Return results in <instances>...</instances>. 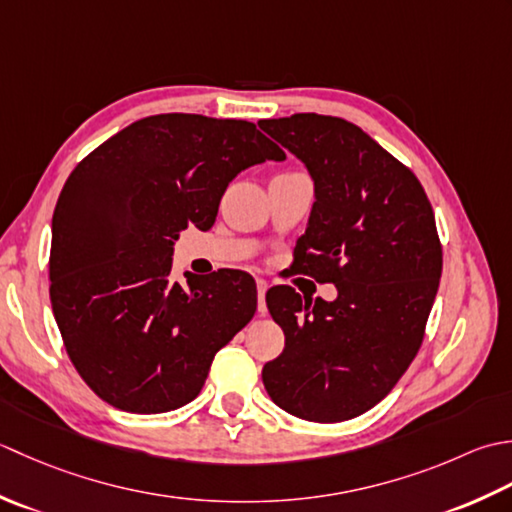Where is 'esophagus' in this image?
Wrapping results in <instances>:
<instances>
[{
    "instance_id": "obj_1",
    "label": "esophagus",
    "mask_w": 512,
    "mask_h": 512,
    "mask_svg": "<svg viewBox=\"0 0 512 512\" xmlns=\"http://www.w3.org/2000/svg\"><path fill=\"white\" fill-rule=\"evenodd\" d=\"M256 287H258V311L260 314H265L267 311V307H265V294H267V280H263V278H258L256 280Z\"/></svg>"
}]
</instances>
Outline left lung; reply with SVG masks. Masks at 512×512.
<instances>
[{
  "label": "left lung",
  "mask_w": 512,
  "mask_h": 512,
  "mask_svg": "<svg viewBox=\"0 0 512 512\" xmlns=\"http://www.w3.org/2000/svg\"><path fill=\"white\" fill-rule=\"evenodd\" d=\"M314 181L296 267L336 285V300L267 291L285 349L263 367L280 409L344 422L387 395L420 351L442 276L433 207L415 174L340 117L300 112L260 121Z\"/></svg>",
  "instance_id": "left-lung-1"
}]
</instances>
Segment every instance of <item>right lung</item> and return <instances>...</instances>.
Listing matches in <instances>:
<instances>
[{"instance_id":"1","label":"right lung","mask_w":512,"mask_h":512,"mask_svg":"<svg viewBox=\"0 0 512 512\" xmlns=\"http://www.w3.org/2000/svg\"><path fill=\"white\" fill-rule=\"evenodd\" d=\"M254 123L154 114L101 143L52 214L50 302L66 351L103 402L165 413L201 393L218 349L256 311L238 269L170 278L187 225L210 229L243 170L283 161Z\"/></svg>"}]
</instances>
